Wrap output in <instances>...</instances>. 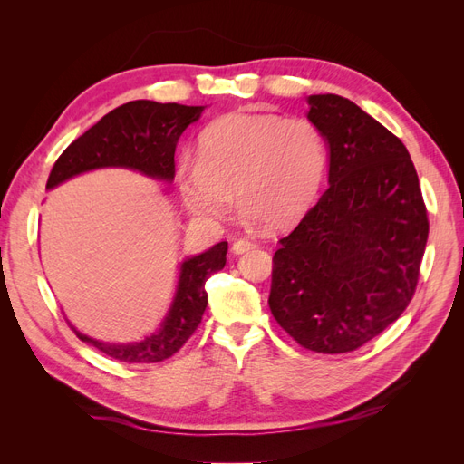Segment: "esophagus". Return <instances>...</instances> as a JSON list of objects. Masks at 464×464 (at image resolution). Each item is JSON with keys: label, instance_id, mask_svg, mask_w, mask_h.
I'll list each match as a JSON object with an SVG mask.
<instances>
[{"label": "esophagus", "instance_id": "esophagus-1", "mask_svg": "<svg viewBox=\"0 0 464 464\" xmlns=\"http://www.w3.org/2000/svg\"><path fill=\"white\" fill-rule=\"evenodd\" d=\"M256 247V242H251V240H246V237H240V240H236L234 244H232V251L236 256H240V254H246V251H249V249H254Z\"/></svg>", "mask_w": 464, "mask_h": 464}]
</instances>
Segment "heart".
I'll list each match as a JSON object with an SVG mask.
<instances>
[{
	"instance_id": "heart-1",
	"label": "heart",
	"mask_w": 464,
	"mask_h": 464,
	"mask_svg": "<svg viewBox=\"0 0 464 464\" xmlns=\"http://www.w3.org/2000/svg\"><path fill=\"white\" fill-rule=\"evenodd\" d=\"M327 166V139L310 118L236 111L208 125L198 162H181L176 181L193 217H227L236 193L242 215L280 230L310 210Z\"/></svg>"
}]
</instances>
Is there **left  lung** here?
<instances>
[{
  "instance_id": "8db88e82",
  "label": "left lung",
  "mask_w": 464,
  "mask_h": 464,
  "mask_svg": "<svg viewBox=\"0 0 464 464\" xmlns=\"http://www.w3.org/2000/svg\"><path fill=\"white\" fill-rule=\"evenodd\" d=\"M329 145V189L273 257L269 307L300 346L343 354L411 304L430 222L411 154L339 94L307 98Z\"/></svg>"
}]
</instances>
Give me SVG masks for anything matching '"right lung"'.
<instances>
[{"mask_svg":"<svg viewBox=\"0 0 464 464\" xmlns=\"http://www.w3.org/2000/svg\"><path fill=\"white\" fill-rule=\"evenodd\" d=\"M203 106L176 102L133 101L111 110L89 131L69 145L55 160L46 189L94 168L121 166L150 178L174 179V152L179 135L189 123L199 120ZM228 242H220L181 263L176 298L160 329L141 343L108 344L91 336L75 334L82 343L98 348L106 356L125 363H157L174 356L199 327L207 307V278L227 265Z\"/></svg>","mask_w":464,"mask_h":464,"instance_id":"add662e5","label":"right lung"}]
</instances>
